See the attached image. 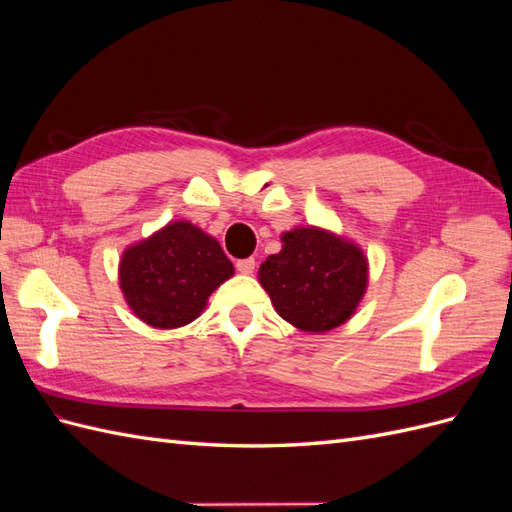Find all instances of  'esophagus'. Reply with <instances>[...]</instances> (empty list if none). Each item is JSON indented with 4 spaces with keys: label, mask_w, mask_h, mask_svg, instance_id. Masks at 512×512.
<instances>
[{
    "label": "esophagus",
    "mask_w": 512,
    "mask_h": 512,
    "mask_svg": "<svg viewBox=\"0 0 512 512\" xmlns=\"http://www.w3.org/2000/svg\"><path fill=\"white\" fill-rule=\"evenodd\" d=\"M237 271L243 273V275H252L254 269H256V260L254 258H243V260H237Z\"/></svg>",
    "instance_id": "esophagus-1"
}]
</instances>
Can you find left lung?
<instances>
[{
    "instance_id": "8db88e82",
    "label": "left lung",
    "mask_w": 512,
    "mask_h": 512,
    "mask_svg": "<svg viewBox=\"0 0 512 512\" xmlns=\"http://www.w3.org/2000/svg\"><path fill=\"white\" fill-rule=\"evenodd\" d=\"M282 243V252L271 254L258 271L275 312L307 333L350 320L367 288L361 247L316 226L284 232Z\"/></svg>"
}]
</instances>
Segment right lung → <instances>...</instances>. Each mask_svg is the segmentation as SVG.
I'll use <instances>...</instances> for the list:
<instances>
[{
	"mask_svg": "<svg viewBox=\"0 0 512 512\" xmlns=\"http://www.w3.org/2000/svg\"><path fill=\"white\" fill-rule=\"evenodd\" d=\"M235 273L220 243L190 222H170L130 245L119 262V286L132 312L156 329L190 324L211 292Z\"/></svg>",
	"mask_w": 512,
	"mask_h": 512,
	"instance_id": "right-lung-1",
	"label": "right lung"
}]
</instances>
